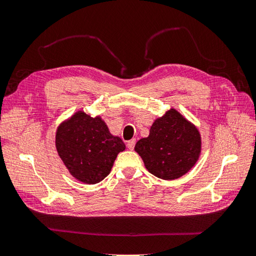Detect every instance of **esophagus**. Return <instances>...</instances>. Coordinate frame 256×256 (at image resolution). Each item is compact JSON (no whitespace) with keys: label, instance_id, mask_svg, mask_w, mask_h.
<instances>
[{"label":"esophagus","instance_id":"1","mask_svg":"<svg viewBox=\"0 0 256 256\" xmlns=\"http://www.w3.org/2000/svg\"><path fill=\"white\" fill-rule=\"evenodd\" d=\"M135 143H136V140L135 138H133V140H130L128 142L126 143V146H128V150H134V146H135Z\"/></svg>","mask_w":256,"mask_h":256}]
</instances>
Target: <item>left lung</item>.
I'll list each match as a JSON object with an SVG mask.
<instances>
[{
  "label": "left lung",
  "instance_id": "obj_1",
  "mask_svg": "<svg viewBox=\"0 0 256 256\" xmlns=\"http://www.w3.org/2000/svg\"><path fill=\"white\" fill-rule=\"evenodd\" d=\"M135 150L150 174L172 180L184 175L198 160L201 138L192 123L170 108L153 123L148 138L140 140Z\"/></svg>",
  "mask_w": 256,
  "mask_h": 256
}]
</instances>
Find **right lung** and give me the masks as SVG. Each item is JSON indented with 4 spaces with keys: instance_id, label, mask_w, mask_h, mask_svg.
<instances>
[{
    "instance_id": "right-lung-1",
    "label": "right lung",
    "mask_w": 256,
    "mask_h": 256,
    "mask_svg": "<svg viewBox=\"0 0 256 256\" xmlns=\"http://www.w3.org/2000/svg\"><path fill=\"white\" fill-rule=\"evenodd\" d=\"M56 148L70 174L84 184H98L110 174L123 140L102 120L77 112L58 128Z\"/></svg>"
}]
</instances>
